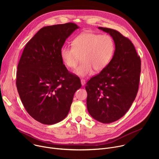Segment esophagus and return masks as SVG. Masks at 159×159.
I'll return each instance as SVG.
<instances>
[{
  "label": "esophagus",
  "mask_w": 159,
  "mask_h": 159,
  "mask_svg": "<svg viewBox=\"0 0 159 159\" xmlns=\"http://www.w3.org/2000/svg\"><path fill=\"white\" fill-rule=\"evenodd\" d=\"M80 82H81L82 85H85V79H81Z\"/></svg>",
  "instance_id": "34e87169"
}]
</instances>
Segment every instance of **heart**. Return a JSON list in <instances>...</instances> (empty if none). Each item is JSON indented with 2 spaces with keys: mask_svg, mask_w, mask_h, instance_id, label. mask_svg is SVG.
Returning <instances> with one entry per match:
<instances>
[{
  "mask_svg": "<svg viewBox=\"0 0 159 159\" xmlns=\"http://www.w3.org/2000/svg\"><path fill=\"white\" fill-rule=\"evenodd\" d=\"M72 46L61 48L60 58L66 66L74 69L81 56L82 62L74 71L81 77L91 75L94 70L96 72L103 70L111 61L115 50V42L110 36L91 32L78 35L72 41Z\"/></svg>",
  "mask_w": 159,
  "mask_h": 159,
  "instance_id": "b5f03b06",
  "label": "heart"
}]
</instances>
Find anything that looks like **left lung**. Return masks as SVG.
<instances>
[{
  "mask_svg": "<svg viewBox=\"0 0 159 159\" xmlns=\"http://www.w3.org/2000/svg\"><path fill=\"white\" fill-rule=\"evenodd\" d=\"M98 29L112 38L115 50L106 68L86 83L87 107L94 119L110 123L126 114L137 94L141 60L129 39L115 30Z\"/></svg>",
  "mask_w": 159,
  "mask_h": 159,
  "instance_id": "obj_1",
  "label": "left lung"
}]
</instances>
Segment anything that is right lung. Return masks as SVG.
Here are the masks:
<instances>
[{
  "instance_id": "right-lung-1",
  "label": "right lung",
  "mask_w": 159,
  "mask_h": 159,
  "mask_svg": "<svg viewBox=\"0 0 159 159\" xmlns=\"http://www.w3.org/2000/svg\"><path fill=\"white\" fill-rule=\"evenodd\" d=\"M79 27L72 22L45 26L26 44L18 63L17 91L26 110L35 120L53 125L69 113L80 79L69 72L60 51Z\"/></svg>"
}]
</instances>
